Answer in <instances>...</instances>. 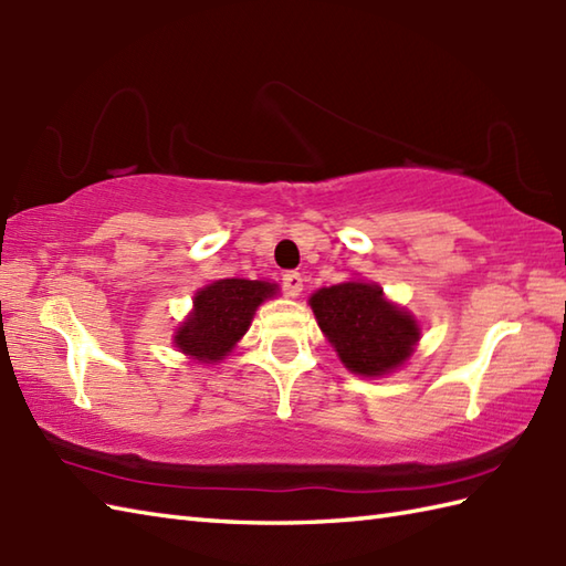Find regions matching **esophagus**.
<instances>
[{
    "instance_id": "34e87169",
    "label": "esophagus",
    "mask_w": 566,
    "mask_h": 566,
    "mask_svg": "<svg viewBox=\"0 0 566 566\" xmlns=\"http://www.w3.org/2000/svg\"><path fill=\"white\" fill-rule=\"evenodd\" d=\"M282 286H284V292L290 294V296H298V294H302V290H304V276L298 274V272H286L282 276Z\"/></svg>"
}]
</instances>
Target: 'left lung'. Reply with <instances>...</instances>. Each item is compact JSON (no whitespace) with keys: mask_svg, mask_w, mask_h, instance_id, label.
<instances>
[{"mask_svg":"<svg viewBox=\"0 0 566 566\" xmlns=\"http://www.w3.org/2000/svg\"><path fill=\"white\" fill-rule=\"evenodd\" d=\"M308 304L340 363L355 375H389L413 355L420 338L418 321L406 308L387 302L375 282L323 286L311 294Z\"/></svg>","mask_w":566,"mask_h":566,"instance_id":"1","label":"left lung"}]
</instances>
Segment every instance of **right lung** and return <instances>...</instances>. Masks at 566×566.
Instances as JSON below:
<instances>
[{"instance_id":"obj_1","label":"right lung","mask_w":566,"mask_h":566,"mask_svg":"<svg viewBox=\"0 0 566 566\" xmlns=\"http://www.w3.org/2000/svg\"><path fill=\"white\" fill-rule=\"evenodd\" d=\"M280 286L260 280H219L195 294V308L175 333L179 353L219 363L250 328L258 306Z\"/></svg>"}]
</instances>
